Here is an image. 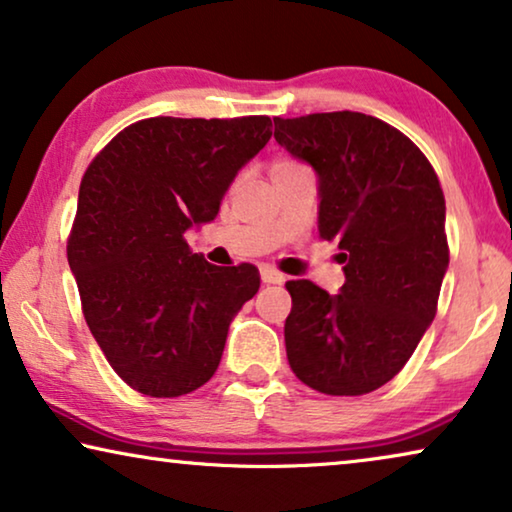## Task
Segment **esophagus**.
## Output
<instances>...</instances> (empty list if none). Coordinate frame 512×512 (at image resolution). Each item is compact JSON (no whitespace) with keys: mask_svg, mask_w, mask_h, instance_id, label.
Segmentation results:
<instances>
[{"mask_svg":"<svg viewBox=\"0 0 512 512\" xmlns=\"http://www.w3.org/2000/svg\"><path fill=\"white\" fill-rule=\"evenodd\" d=\"M261 279L265 284H282L284 275L279 270L272 268V265H261Z\"/></svg>","mask_w":512,"mask_h":512,"instance_id":"1","label":"esophagus"}]
</instances>
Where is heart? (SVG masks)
<instances>
[{
  "label": "heart",
  "mask_w": 512,
  "mask_h": 512,
  "mask_svg": "<svg viewBox=\"0 0 512 512\" xmlns=\"http://www.w3.org/2000/svg\"><path fill=\"white\" fill-rule=\"evenodd\" d=\"M293 165H298L296 160H289V158H277L275 163H272V170H279V167H293Z\"/></svg>",
  "instance_id": "obj_1"
}]
</instances>
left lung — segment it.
Wrapping results in <instances>:
<instances>
[{"label": "left lung", "mask_w": 512, "mask_h": 512, "mask_svg": "<svg viewBox=\"0 0 512 512\" xmlns=\"http://www.w3.org/2000/svg\"><path fill=\"white\" fill-rule=\"evenodd\" d=\"M275 139L319 174V237L338 242V296L291 279L286 356L328 396L380 389L436 317L450 247L445 195L417 144L359 111L275 118Z\"/></svg>", "instance_id": "obj_1"}]
</instances>
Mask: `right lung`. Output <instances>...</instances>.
Instances as JSON below:
<instances>
[{"label":"right lung","instance_id":"obj_1","mask_svg":"<svg viewBox=\"0 0 512 512\" xmlns=\"http://www.w3.org/2000/svg\"><path fill=\"white\" fill-rule=\"evenodd\" d=\"M272 137L268 116L144 118L90 160L67 237L86 324L139 394L177 398L219 368L230 321L261 286L251 263L193 254L230 181Z\"/></svg>","mask_w":512,"mask_h":512}]
</instances>
